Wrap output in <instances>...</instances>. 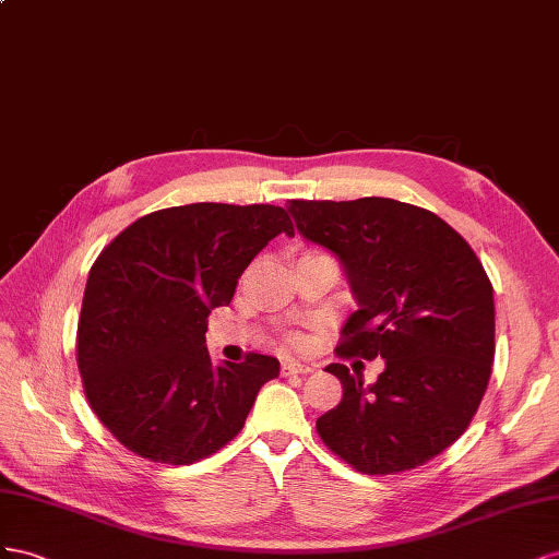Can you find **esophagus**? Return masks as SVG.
I'll use <instances>...</instances> for the list:
<instances>
[{
  "label": "esophagus",
  "mask_w": 559,
  "mask_h": 559,
  "mask_svg": "<svg viewBox=\"0 0 559 559\" xmlns=\"http://www.w3.org/2000/svg\"><path fill=\"white\" fill-rule=\"evenodd\" d=\"M313 372V365L299 362V360H285L283 362V374H309Z\"/></svg>",
  "instance_id": "esophagus-1"
}]
</instances>
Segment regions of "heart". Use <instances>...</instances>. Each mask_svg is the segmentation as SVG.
Returning a JSON list of instances; mask_svg holds the SVG:
<instances>
[{
  "label": "heart",
  "instance_id": "heart-1",
  "mask_svg": "<svg viewBox=\"0 0 559 559\" xmlns=\"http://www.w3.org/2000/svg\"><path fill=\"white\" fill-rule=\"evenodd\" d=\"M293 342H295V344H299V342H301V337H293Z\"/></svg>",
  "mask_w": 559,
  "mask_h": 559
}]
</instances>
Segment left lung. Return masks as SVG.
<instances>
[{
  "label": "left lung",
  "mask_w": 559,
  "mask_h": 559,
  "mask_svg": "<svg viewBox=\"0 0 559 559\" xmlns=\"http://www.w3.org/2000/svg\"><path fill=\"white\" fill-rule=\"evenodd\" d=\"M297 231L344 266L358 309L340 356L384 358L374 384L332 362L344 397L316 421L360 473L391 475L444 452L480 407L493 362V290L473 248L403 201H290Z\"/></svg>",
  "instance_id": "8db88e82"
}]
</instances>
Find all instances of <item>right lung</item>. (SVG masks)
<instances>
[{"label": "right lung", "instance_id": "right-lung-1", "mask_svg": "<svg viewBox=\"0 0 559 559\" xmlns=\"http://www.w3.org/2000/svg\"><path fill=\"white\" fill-rule=\"evenodd\" d=\"M278 234H295L278 205L189 203L135 219L100 252L84 290L76 362L93 412L123 448L187 466L243 428L281 362L250 354L215 365L205 330Z\"/></svg>", "mask_w": 559, "mask_h": 559}]
</instances>
